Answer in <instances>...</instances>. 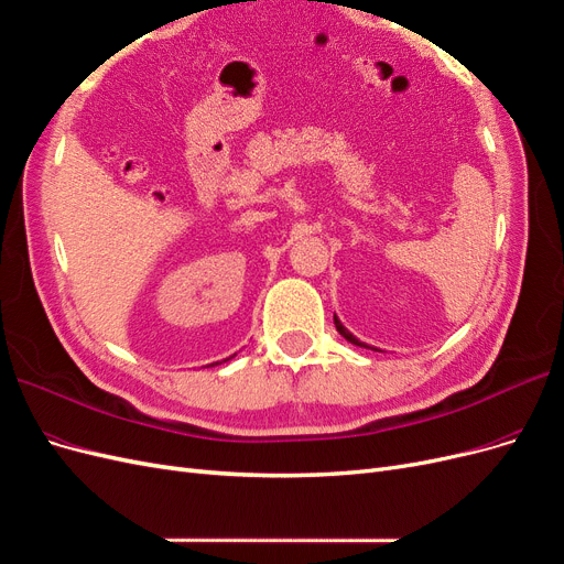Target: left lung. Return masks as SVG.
Segmentation results:
<instances>
[{"instance_id":"obj_1","label":"left lung","mask_w":564,"mask_h":564,"mask_svg":"<svg viewBox=\"0 0 564 564\" xmlns=\"http://www.w3.org/2000/svg\"><path fill=\"white\" fill-rule=\"evenodd\" d=\"M335 328H337V333H339L344 339H349L351 344H356V347H368V344H362V341H360V339H356L347 328H344V325L339 323V318H337V316H335ZM375 351H377V349H375Z\"/></svg>"}]
</instances>
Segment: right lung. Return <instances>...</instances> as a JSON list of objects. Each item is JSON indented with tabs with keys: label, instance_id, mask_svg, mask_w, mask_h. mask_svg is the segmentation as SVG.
Listing matches in <instances>:
<instances>
[{
	"label": "right lung",
	"instance_id": "add662e5",
	"mask_svg": "<svg viewBox=\"0 0 564 564\" xmlns=\"http://www.w3.org/2000/svg\"><path fill=\"white\" fill-rule=\"evenodd\" d=\"M225 360H229V358H225ZM215 366H217V362H215Z\"/></svg>",
	"mask_w": 564,
	"mask_h": 564
}]
</instances>
